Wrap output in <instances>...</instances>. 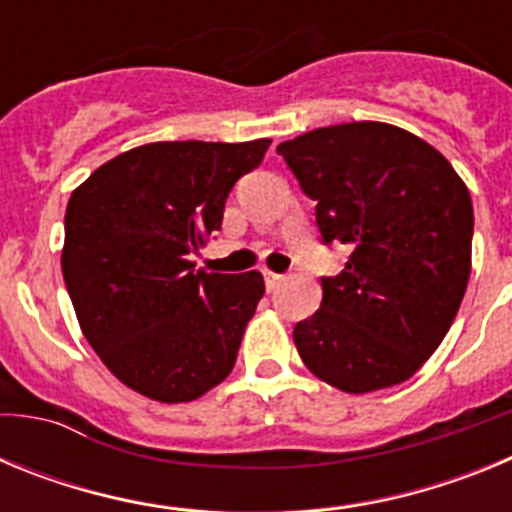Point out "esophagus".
<instances>
[{"label":"esophagus","instance_id":"1","mask_svg":"<svg viewBox=\"0 0 512 512\" xmlns=\"http://www.w3.org/2000/svg\"><path fill=\"white\" fill-rule=\"evenodd\" d=\"M264 282H266V289H269V292H274V289L284 282V277L282 274H274V271H264Z\"/></svg>","mask_w":512,"mask_h":512}]
</instances>
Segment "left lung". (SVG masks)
<instances>
[{"label": "left lung", "instance_id": "obj_1", "mask_svg": "<svg viewBox=\"0 0 512 512\" xmlns=\"http://www.w3.org/2000/svg\"><path fill=\"white\" fill-rule=\"evenodd\" d=\"M315 200L325 246L351 251L295 325L312 374L351 395L413 377L449 333L472 271L467 184L433 146L387 122H343L277 146Z\"/></svg>", "mask_w": 512, "mask_h": 512}]
</instances>
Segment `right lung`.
I'll return each instance as SVG.
<instances>
[{
	"label": "right lung",
	"mask_w": 512,
	"mask_h": 512,
	"mask_svg": "<svg viewBox=\"0 0 512 512\" xmlns=\"http://www.w3.org/2000/svg\"><path fill=\"white\" fill-rule=\"evenodd\" d=\"M269 143H148L71 194L63 282L89 346L130 390L189 402L233 369L264 277L194 271L192 256L220 230L230 189Z\"/></svg>",
	"instance_id": "obj_1"
}]
</instances>
